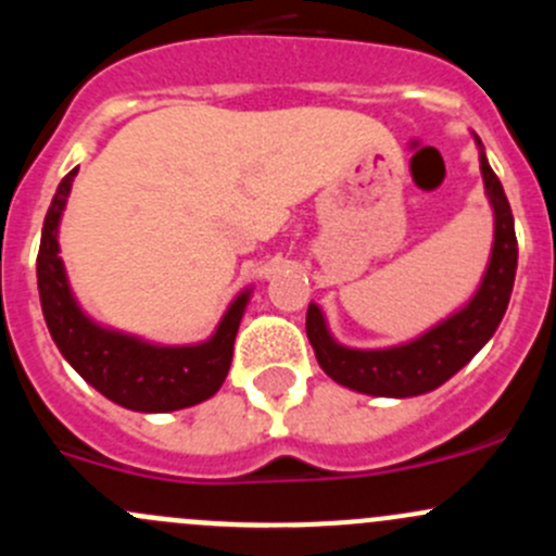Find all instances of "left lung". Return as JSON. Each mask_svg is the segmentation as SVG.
I'll return each instance as SVG.
<instances>
[{
  "label": "left lung",
  "instance_id": "obj_1",
  "mask_svg": "<svg viewBox=\"0 0 556 556\" xmlns=\"http://www.w3.org/2000/svg\"><path fill=\"white\" fill-rule=\"evenodd\" d=\"M481 174H484L490 204L495 210V242H492L490 266L473 299L419 339L401 346H387V350L341 346L328 333L319 306L309 304L306 336H309L319 368L333 382L379 397L422 395L452 379L492 339L508 309L514 277H517V233H514V215L501 179L486 164L484 153H481Z\"/></svg>",
  "mask_w": 556,
  "mask_h": 556
}]
</instances>
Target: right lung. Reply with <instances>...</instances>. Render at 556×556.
I'll return each mask as SVG.
<instances>
[{
  "instance_id": "obj_1",
  "label": "right lung",
  "mask_w": 556,
  "mask_h": 556,
  "mask_svg": "<svg viewBox=\"0 0 556 556\" xmlns=\"http://www.w3.org/2000/svg\"><path fill=\"white\" fill-rule=\"evenodd\" d=\"M75 174L72 169L61 179L50 201L37 255L39 301L55 346L88 384L131 412H177L206 401L228 377L250 290L228 306L215 336L193 346L148 344L88 319L72 295L59 257V220Z\"/></svg>"
}]
</instances>
